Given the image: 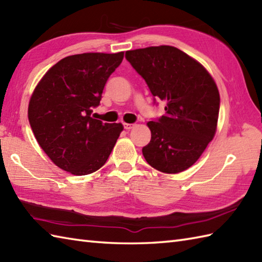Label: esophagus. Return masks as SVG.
<instances>
[{"mask_svg": "<svg viewBox=\"0 0 262 262\" xmlns=\"http://www.w3.org/2000/svg\"><path fill=\"white\" fill-rule=\"evenodd\" d=\"M134 127V124H127V122H124V128L126 130H129L132 128Z\"/></svg>", "mask_w": 262, "mask_h": 262, "instance_id": "esophagus-1", "label": "esophagus"}]
</instances>
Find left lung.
I'll list each match as a JSON object with an SVG mask.
<instances>
[{
  "label": "left lung",
  "mask_w": 262,
  "mask_h": 262,
  "mask_svg": "<svg viewBox=\"0 0 262 262\" xmlns=\"http://www.w3.org/2000/svg\"><path fill=\"white\" fill-rule=\"evenodd\" d=\"M126 59L153 94L166 103L165 115L148 121L151 141L142 152L146 162L164 173L187 170L216 133L220 93L196 59L172 46L128 51Z\"/></svg>",
  "instance_id": "8db88e82"
}]
</instances>
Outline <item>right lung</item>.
I'll return each mask as SVG.
<instances>
[{"label": "right lung", "mask_w": 262, "mask_h": 262, "mask_svg": "<svg viewBox=\"0 0 262 262\" xmlns=\"http://www.w3.org/2000/svg\"><path fill=\"white\" fill-rule=\"evenodd\" d=\"M122 58L124 52L72 55L49 69L33 91L28 108L33 135L62 170L85 176L107 162L124 127L94 119L92 111Z\"/></svg>", "instance_id": "right-lung-1"}]
</instances>
